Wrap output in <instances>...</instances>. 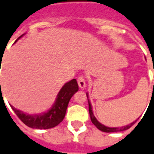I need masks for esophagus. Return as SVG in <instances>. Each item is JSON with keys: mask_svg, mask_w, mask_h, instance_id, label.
Returning a JSON list of instances; mask_svg holds the SVG:
<instances>
[{"mask_svg": "<svg viewBox=\"0 0 154 154\" xmlns=\"http://www.w3.org/2000/svg\"><path fill=\"white\" fill-rule=\"evenodd\" d=\"M77 83H78V86L80 88H84L86 87V82L84 77L82 76H80V77L77 78Z\"/></svg>", "mask_w": 154, "mask_h": 154, "instance_id": "esophagus-1", "label": "esophagus"}]
</instances>
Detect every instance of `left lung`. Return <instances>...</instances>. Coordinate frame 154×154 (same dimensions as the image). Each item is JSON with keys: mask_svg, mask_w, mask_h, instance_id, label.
I'll return each instance as SVG.
<instances>
[{"mask_svg": "<svg viewBox=\"0 0 154 154\" xmlns=\"http://www.w3.org/2000/svg\"><path fill=\"white\" fill-rule=\"evenodd\" d=\"M154 85V83H153ZM87 97H88V109H89V115H90V118H91V121H92V123L94 124V125L98 128L100 131H102L103 132H118V131H125V130L129 129L130 127L131 126V125L134 124L136 121H133L132 123H131L130 125H125V126H122V127H109V126H105L103 124H101L100 122L98 121V120L96 119V117L94 116V113H93V109H92V105H91L90 101H89V99H88V95L87 94Z\"/></svg>", "mask_w": 154, "mask_h": 154, "instance_id": "8db88e82", "label": "left lung"}]
</instances>
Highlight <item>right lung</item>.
Listing matches in <instances>:
<instances>
[{"label":"right lung","instance_id":"add662e5","mask_svg":"<svg viewBox=\"0 0 154 154\" xmlns=\"http://www.w3.org/2000/svg\"><path fill=\"white\" fill-rule=\"evenodd\" d=\"M23 35H21L17 39H19ZM77 91L78 84L76 79H72L66 82L58 93L55 103L52 105V107L48 111L42 114L29 115L20 111L19 109H17L13 106H11V109L20 120L29 127L34 129H50L59 125L63 121L69 101Z\"/></svg>","mask_w":154,"mask_h":154}]
</instances>
